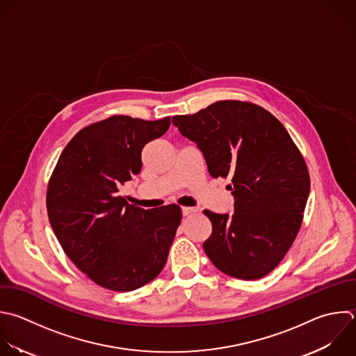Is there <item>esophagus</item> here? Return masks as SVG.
Instances as JSON below:
<instances>
[{
  "mask_svg": "<svg viewBox=\"0 0 356 356\" xmlns=\"http://www.w3.org/2000/svg\"><path fill=\"white\" fill-rule=\"evenodd\" d=\"M196 213V209L195 207H182V214L186 217V216H191Z\"/></svg>",
  "mask_w": 356,
  "mask_h": 356,
  "instance_id": "esophagus-1",
  "label": "esophagus"
}]
</instances>
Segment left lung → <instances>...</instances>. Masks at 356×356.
Returning <instances> with one entry per match:
<instances>
[{
	"label": "left lung",
	"instance_id": "obj_1",
	"mask_svg": "<svg viewBox=\"0 0 356 356\" xmlns=\"http://www.w3.org/2000/svg\"><path fill=\"white\" fill-rule=\"evenodd\" d=\"M172 124L202 150L213 178L232 182L234 214L203 211L213 227L206 254L231 277L267 275L302 225L310 177L299 149L273 114L249 102H216Z\"/></svg>",
	"mask_w": 356,
	"mask_h": 356
}]
</instances>
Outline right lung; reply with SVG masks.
<instances>
[{
    "instance_id": "add662e5",
    "label": "right lung",
    "mask_w": 356,
    "mask_h": 356,
    "mask_svg": "<svg viewBox=\"0 0 356 356\" xmlns=\"http://www.w3.org/2000/svg\"><path fill=\"white\" fill-rule=\"evenodd\" d=\"M170 117L113 115L79 131L61 153L47 188L51 228L72 263L97 285L128 292L165 266L182 211L140 209L120 188L142 170V150L170 128Z\"/></svg>"
}]
</instances>
